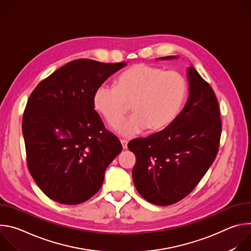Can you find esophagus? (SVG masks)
Returning <instances> with one entry per match:
<instances>
[{
    "mask_svg": "<svg viewBox=\"0 0 251 251\" xmlns=\"http://www.w3.org/2000/svg\"><path fill=\"white\" fill-rule=\"evenodd\" d=\"M121 144L124 150H126L128 148V141L127 140H121Z\"/></svg>",
    "mask_w": 251,
    "mask_h": 251,
    "instance_id": "34e87169",
    "label": "esophagus"
}]
</instances>
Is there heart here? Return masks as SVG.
Segmentation results:
<instances>
[{
	"mask_svg": "<svg viewBox=\"0 0 251 251\" xmlns=\"http://www.w3.org/2000/svg\"><path fill=\"white\" fill-rule=\"evenodd\" d=\"M187 92V80L180 73L139 63L124 71L116 87L99 86L93 94V107L114 127L131 106L134 114L117 131L133 137L147 128L159 131L169 126L180 113Z\"/></svg>",
	"mask_w": 251,
	"mask_h": 251,
	"instance_id": "heart-1",
	"label": "heart"
}]
</instances>
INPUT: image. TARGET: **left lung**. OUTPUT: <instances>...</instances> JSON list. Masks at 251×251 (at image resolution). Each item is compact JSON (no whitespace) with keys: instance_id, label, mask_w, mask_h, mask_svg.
<instances>
[{"instance_id":"1","label":"left lung","mask_w":251,"mask_h":251,"mask_svg":"<svg viewBox=\"0 0 251 251\" xmlns=\"http://www.w3.org/2000/svg\"><path fill=\"white\" fill-rule=\"evenodd\" d=\"M187 75L190 94L181 113L162 131L128 144L136 156L134 185L143 198L157 205H170L187 197L219 151L222 120L217 96L193 65Z\"/></svg>"}]
</instances>
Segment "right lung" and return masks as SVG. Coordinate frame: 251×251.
Returning <instances> with one entry per match:
<instances>
[{"label": "right lung", "mask_w": 251, "mask_h": 251, "mask_svg": "<svg viewBox=\"0 0 251 251\" xmlns=\"http://www.w3.org/2000/svg\"><path fill=\"white\" fill-rule=\"evenodd\" d=\"M126 64L76 59L31 92L23 117L26 164L50 199L63 204L89 200L122 151L119 139L105 129L94 110L93 94Z\"/></svg>", "instance_id": "obj_1"}]
</instances>
